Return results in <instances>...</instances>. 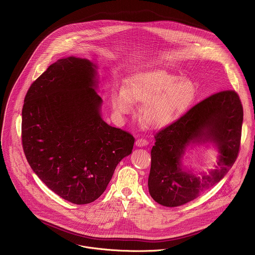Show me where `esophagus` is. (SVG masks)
I'll return each mask as SVG.
<instances>
[{
    "mask_svg": "<svg viewBox=\"0 0 255 255\" xmlns=\"http://www.w3.org/2000/svg\"><path fill=\"white\" fill-rule=\"evenodd\" d=\"M148 144V140L145 138H138L135 142V145L138 147H142V146H146Z\"/></svg>",
    "mask_w": 255,
    "mask_h": 255,
    "instance_id": "34e87169",
    "label": "esophagus"
}]
</instances>
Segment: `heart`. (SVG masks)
Returning a JSON list of instances; mask_svg holds the SVG:
<instances>
[{"instance_id":"obj_1","label":"heart","mask_w":255,"mask_h":255,"mask_svg":"<svg viewBox=\"0 0 255 255\" xmlns=\"http://www.w3.org/2000/svg\"><path fill=\"white\" fill-rule=\"evenodd\" d=\"M196 96L195 84L187 78L166 72L137 73L112 92V107L118 115H128L134 103H144L140 120L153 128H163L175 122L192 104Z\"/></svg>"}]
</instances>
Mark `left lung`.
<instances>
[{"mask_svg": "<svg viewBox=\"0 0 255 255\" xmlns=\"http://www.w3.org/2000/svg\"><path fill=\"white\" fill-rule=\"evenodd\" d=\"M244 109L234 90L220 91L188 110L155 134L151 149L148 189L159 204H185L220 182L236 162L241 146ZM213 142L219 148V167L200 179L181 170L182 155L189 143Z\"/></svg>", "mask_w": 255, "mask_h": 255, "instance_id": "left-lung-1", "label": "left lung"}]
</instances>
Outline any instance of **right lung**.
Listing matches in <instances>:
<instances>
[{
    "label": "right lung",
    "instance_id": "obj_1",
    "mask_svg": "<svg viewBox=\"0 0 255 255\" xmlns=\"http://www.w3.org/2000/svg\"><path fill=\"white\" fill-rule=\"evenodd\" d=\"M96 66L69 57L30 85L22 107V147L31 169L51 190L74 204L105 191L134 137L106 124L96 92Z\"/></svg>",
    "mask_w": 255,
    "mask_h": 255
}]
</instances>
